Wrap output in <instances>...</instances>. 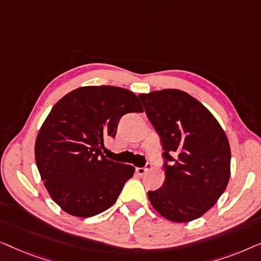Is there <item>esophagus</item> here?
I'll return each instance as SVG.
<instances>
[{
	"label": "esophagus",
	"instance_id": "34e87169",
	"mask_svg": "<svg viewBox=\"0 0 261 261\" xmlns=\"http://www.w3.org/2000/svg\"><path fill=\"white\" fill-rule=\"evenodd\" d=\"M151 166H152L151 164L147 163L144 167H137V169H135V171H137V173L139 174V176H142V174H145L149 169H151Z\"/></svg>",
	"mask_w": 261,
	"mask_h": 261
}]
</instances>
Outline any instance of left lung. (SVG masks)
Segmentation results:
<instances>
[{
  "label": "left lung",
  "instance_id": "8db88e82",
  "mask_svg": "<svg viewBox=\"0 0 261 261\" xmlns=\"http://www.w3.org/2000/svg\"><path fill=\"white\" fill-rule=\"evenodd\" d=\"M139 98L160 138L165 180L148 191L153 208L173 222L201 217L226 190L230 147L212 113L187 92L164 89Z\"/></svg>",
  "mask_w": 261,
  "mask_h": 261
}]
</instances>
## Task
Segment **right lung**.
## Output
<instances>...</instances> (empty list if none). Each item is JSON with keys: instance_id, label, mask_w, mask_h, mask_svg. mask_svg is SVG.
Masks as SVG:
<instances>
[{"instance_id": "right-lung-1", "label": "right lung", "mask_w": 261, "mask_h": 261, "mask_svg": "<svg viewBox=\"0 0 261 261\" xmlns=\"http://www.w3.org/2000/svg\"><path fill=\"white\" fill-rule=\"evenodd\" d=\"M137 95L99 85L69 92L53 107L35 141V162L53 201L64 212L91 217L116 202L134 167L102 154L124 114L141 113Z\"/></svg>"}]
</instances>
